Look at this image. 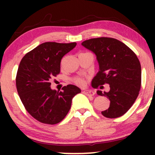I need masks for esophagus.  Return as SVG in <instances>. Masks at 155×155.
<instances>
[{
    "label": "esophagus",
    "instance_id": "esophagus-1",
    "mask_svg": "<svg viewBox=\"0 0 155 155\" xmlns=\"http://www.w3.org/2000/svg\"><path fill=\"white\" fill-rule=\"evenodd\" d=\"M83 93L87 95H94L95 94V92L91 90H85L83 91Z\"/></svg>",
    "mask_w": 155,
    "mask_h": 155
}]
</instances>
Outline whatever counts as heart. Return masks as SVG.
<instances>
[{
	"label": "heart",
	"mask_w": 155,
	"mask_h": 155,
	"mask_svg": "<svg viewBox=\"0 0 155 155\" xmlns=\"http://www.w3.org/2000/svg\"><path fill=\"white\" fill-rule=\"evenodd\" d=\"M75 82L77 84L80 85V86H83V85L85 84L84 80L82 79H80V78H78V79H76L75 80Z\"/></svg>",
	"instance_id": "obj_1"
}]
</instances>
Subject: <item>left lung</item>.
<instances>
[{
  "mask_svg": "<svg viewBox=\"0 0 155 155\" xmlns=\"http://www.w3.org/2000/svg\"><path fill=\"white\" fill-rule=\"evenodd\" d=\"M81 45L95 54L99 71L92 81L97 88L104 84L110 90L97 94L106 96L110 101L108 109L101 113L107 118H117L124 114L138 97L141 83V68L136 54L125 44L112 38H91Z\"/></svg>",
  "mask_w": 155,
  "mask_h": 155,
  "instance_id": "8db88e82",
  "label": "left lung"
}]
</instances>
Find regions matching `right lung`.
Returning a JSON list of instances; mask_svg holds the SVG:
<instances>
[{"label": "right lung", "mask_w": 155, "mask_h": 155, "mask_svg": "<svg viewBox=\"0 0 155 155\" xmlns=\"http://www.w3.org/2000/svg\"><path fill=\"white\" fill-rule=\"evenodd\" d=\"M76 46V42H45L25 55L16 78L17 92L26 110L42 123L54 124L65 118L72 99L81 90L73 84L57 91L50 80L60 71V62Z\"/></svg>", "instance_id": "add662e5"}]
</instances>
